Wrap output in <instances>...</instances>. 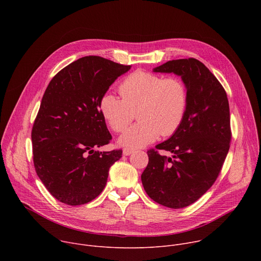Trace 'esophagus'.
Segmentation results:
<instances>
[{"instance_id": "esophagus-1", "label": "esophagus", "mask_w": 261, "mask_h": 261, "mask_svg": "<svg viewBox=\"0 0 261 261\" xmlns=\"http://www.w3.org/2000/svg\"><path fill=\"white\" fill-rule=\"evenodd\" d=\"M133 153V150H131V148H124L123 150V155L124 156H129Z\"/></svg>"}]
</instances>
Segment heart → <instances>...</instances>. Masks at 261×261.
I'll return each instance as SVG.
<instances>
[{"label":"heart","mask_w":261,"mask_h":261,"mask_svg":"<svg viewBox=\"0 0 261 261\" xmlns=\"http://www.w3.org/2000/svg\"><path fill=\"white\" fill-rule=\"evenodd\" d=\"M122 97L105 93L100 110L108 126L115 132H124L137 117V124L120 138L128 148L142 147L155 141L159 135L168 137L180 127L188 107L189 93L178 76L163 77L159 74L137 70L123 81Z\"/></svg>","instance_id":"b5f03b06"}]
</instances>
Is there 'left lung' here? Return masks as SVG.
Masks as SVG:
<instances>
[{
	"mask_svg": "<svg viewBox=\"0 0 261 261\" xmlns=\"http://www.w3.org/2000/svg\"><path fill=\"white\" fill-rule=\"evenodd\" d=\"M154 71L180 75L189 100L178 130L147 151L141 181L154 201L181 208L198 200L221 172L231 140L229 103L224 88L196 59L168 61ZM159 149L172 152L173 158L160 155Z\"/></svg>",
	"mask_w": 261,
	"mask_h": 261,
	"instance_id": "obj_1",
	"label": "left lung"
}]
</instances>
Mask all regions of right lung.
<instances>
[{
    "label": "right lung",
    "mask_w": 261,
    "mask_h": 261,
    "mask_svg": "<svg viewBox=\"0 0 261 261\" xmlns=\"http://www.w3.org/2000/svg\"><path fill=\"white\" fill-rule=\"evenodd\" d=\"M125 66L89 56L58 72L47 86L32 129L33 161L48 192L68 205L95 199L104 189L110 166L122 150L95 151L111 135L100 100Z\"/></svg>",
    "instance_id": "right-lung-1"
}]
</instances>
